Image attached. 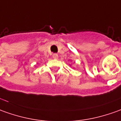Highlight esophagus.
Segmentation results:
<instances>
[{
  "mask_svg": "<svg viewBox=\"0 0 121 121\" xmlns=\"http://www.w3.org/2000/svg\"><path fill=\"white\" fill-rule=\"evenodd\" d=\"M58 57H59V56L58 55L56 54V53H54L53 55H52V58L55 59H58Z\"/></svg>",
  "mask_w": 121,
  "mask_h": 121,
  "instance_id": "1",
  "label": "esophagus"
}]
</instances>
